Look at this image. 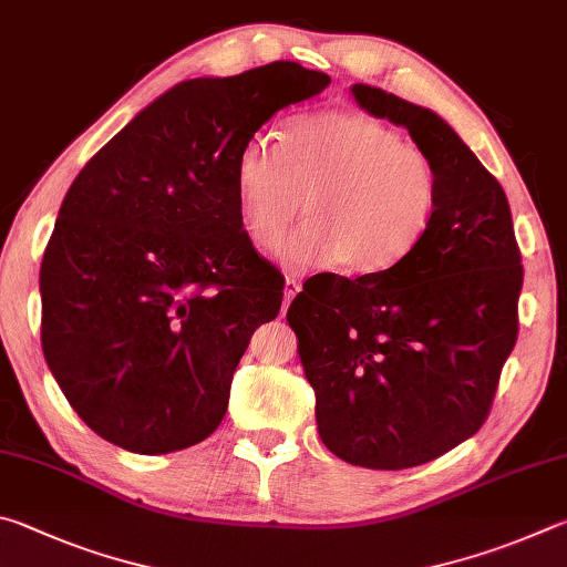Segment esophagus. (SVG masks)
<instances>
[{"mask_svg": "<svg viewBox=\"0 0 567 567\" xmlns=\"http://www.w3.org/2000/svg\"><path fill=\"white\" fill-rule=\"evenodd\" d=\"M301 291V281L299 278H293V276H286V289H284V293H286V303H291L293 301V296Z\"/></svg>", "mask_w": 567, "mask_h": 567, "instance_id": "obj_1", "label": "esophagus"}]
</instances>
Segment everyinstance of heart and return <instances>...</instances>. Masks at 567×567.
I'll return each instance as SVG.
<instances>
[{
  "label": "heart",
  "mask_w": 567,
  "mask_h": 567,
  "mask_svg": "<svg viewBox=\"0 0 567 567\" xmlns=\"http://www.w3.org/2000/svg\"><path fill=\"white\" fill-rule=\"evenodd\" d=\"M238 216L256 246L274 248L307 198L310 221L276 248L293 271L341 261L349 274L399 264L439 208L441 168L399 128L359 112L291 118L238 148Z\"/></svg>",
  "instance_id": "b5f03b06"
}]
</instances>
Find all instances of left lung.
Wrapping results in <instances>:
<instances>
[{"label": "left lung", "mask_w": 567, "mask_h": 567, "mask_svg": "<svg viewBox=\"0 0 567 567\" xmlns=\"http://www.w3.org/2000/svg\"><path fill=\"white\" fill-rule=\"evenodd\" d=\"M351 92L435 158L439 208L399 264L303 286L286 319L326 449L363 468L401 471L449 453L488 419L518 339L523 264L503 186L461 136L383 89Z\"/></svg>", "instance_id": "8db88e82"}]
</instances>
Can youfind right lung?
<instances>
[{
    "label": "right lung",
    "instance_id": "right-lung-1",
    "mask_svg": "<svg viewBox=\"0 0 567 567\" xmlns=\"http://www.w3.org/2000/svg\"><path fill=\"white\" fill-rule=\"evenodd\" d=\"M329 84L296 62L188 79L69 186L39 271L42 349L104 441L158 455L224 421L236 365L284 301L281 274L238 216V148Z\"/></svg>",
    "mask_w": 567,
    "mask_h": 567
}]
</instances>
